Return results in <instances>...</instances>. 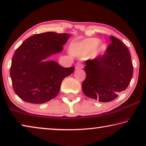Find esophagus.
<instances>
[{
	"label": "esophagus",
	"mask_w": 146,
	"mask_h": 146,
	"mask_svg": "<svg viewBox=\"0 0 146 146\" xmlns=\"http://www.w3.org/2000/svg\"><path fill=\"white\" fill-rule=\"evenodd\" d=\"M82 67H83V65L81 63H80V62H77V63H76V69L82 68Z\"/></svg>",
	"instance_id": "34e87169"
}]
</instances>
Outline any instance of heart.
I'll use <instances>...</instances> for the list:
<instances>
[{
    "instance_id": "obj_1",
    "label": "heart",
    "mask_w": 146,
    "mask_h": 146,
    "mask_svg": "<svg viewBox=\"0 0 146 146\" xmlns=\"http://www.w3.org/2000/svg\"><path fill=\"white\" fill-rule=\"evenodd\" d=\"M100 40L97 38H90L82 41L74 43L71 48V51L74 55L78 57H84L93 51L96 55H99L106 50L105 44H100Z\"/></svg>"
}]
</instances>
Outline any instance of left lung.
<instances>
[{
    "label": "left lung",
    "instance_id": "left-lung-1",
    "mask_svg": "<svg viewBox=\"0 0 146 146\" xmlns=\"http://www.w3.org/2000/svg\"><path fill=\"white\" fill-rule=\"evenodd\" d=\"M110 38L111 43L105 54L86 60V78L82 83L86 96L101 102L117 98L119 93L127 89L133 74L129 50L117 38Z\"/></svg>",
    "mask_w": 146,
    "mask_h": 146
}]
</instances>
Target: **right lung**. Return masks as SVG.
<instances>
[{"label": "right lung", "mask_w": 146, "mask_h": 146, "mask_svg": "<svg viewBox=\"0 0 146 146\" xmlns=\"http://www.w3.org/2000/svg\"><path fill=\"white\" fill-rule=\"evenodd\" d=\"M70 35L46 32L28 38L13 55L10 77L15 94L24 101L43 104L55 98L64 78L74 67L64 68L53 60H46L61 52Z\"/></svg>", "instance_id": "add662e5"}]
</instances>
